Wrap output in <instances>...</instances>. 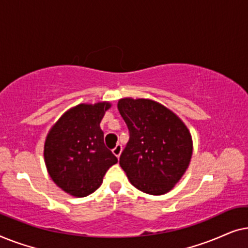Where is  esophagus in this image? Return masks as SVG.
I'll use <instances>...</instances> for the list:
<instances>
[{
  "instance_id": "esophagus-1",
  "label": "esophagus",
  "mask_w": 248,
  "mask_h": 248,
  "mask_svg": "<svg viewBox=\"0 0 248 248\" xmlns=\"http://www.w3.org/2000/svg\"><path fill=\"white\" fill-rule=\"evenodd\" d=\"M122 150H123V148H122V145L121 144H117L116 147H115L114 149H113V154L116 155L117 158H120V155H121V154H122Z\"/></svg>"
}]
</instances>
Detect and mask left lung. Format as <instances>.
<instances>
[{"label":"left lung","mask_w":248,"mask_h":248,"mask_svg":"<svg viewBox=\"0 0 248 248\" xmlns=\"http://www.w3.org/2000/svg\"><path fill=\"white\" fill-rule=\"evenodd\" d=\"M117 108L130 132L120 165L131 184L151 195L169 192L191 161L193 143L188 128L157 101L123 98Z\"/></svg>","instance_id":"1"}]
</instances>
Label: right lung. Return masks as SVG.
<instances>
[{
    "label": "right lung",
    "mask_w": 248,
    "mask_h": 248,
    "mask_svg": "<svg viewBox=\"0 0 248 248\" xmlns=\"http://www.w3.org/2000/svg\"><path fill=\"white\" fill-rule=\"evenodd\" d=\"M111 105L80 104L64 113L47 134L44 158L50 178L69 194L83 198L103 183L117 162L104 143L100 122Z\"/></svg>",
    "instance_id": "1"
}]
</instances>
